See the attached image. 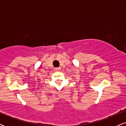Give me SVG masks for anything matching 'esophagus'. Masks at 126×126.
<instances>
[{
  "label": "esophagus",
  "mask_w": 126,
  "mask_h": 126,
  "mask_svg": "<svg viewBox=\"0 0 126 126\" xmlns=\"http://www.w3.org/2000/svg\"><path fill=\"white\" fill-rule=\"evenodd\" d=\"M55 70H57V71H60L61 70V67H56L54 69Z\"/></svg>",
  "instance_id": "34e87169"
}]
</instances>
